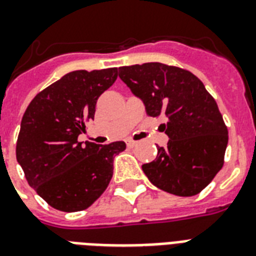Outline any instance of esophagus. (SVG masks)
Returning <instances> with one entry per match:
<instances>
[{"mask_svg":"<svg viewBox=\"0 0 256 256\" xmlns=\"http://www.w3.org/2000/svg\"><path fill=\"white\" fill-rule=\"evenodd\" d=\"M126 144H128V147L132 148V147H135V146L138 144V142L132 140V139H128V140H126Z\"/></svg>","mask_w":256,"mask_h":256,"instance_id":"1","label":"esophagus"}]
</instances>
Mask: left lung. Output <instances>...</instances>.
<instances>
[{"label": "left lung", "instance_id": "obj_1", "mask_svg": "<svg viewBox=\"0 0 256 256\" xmlns=\"http://www.w3.org/2000/svg\"><path fill=\"white\" fill-rule=\"evenodd\" d=\"M120 78L142 98L150 117L162 114L169 136L158 158L142 165L148 180L178 195L199 194L224 165L228 128L212 95L188 70L160 62L122 66Z\"/></svg>", "mask_w": 256, "mask_h": 256}]
</instances>
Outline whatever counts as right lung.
I'll list each match as a JSON object with an SVG mask.
<instances>
[{
	"instance_id": "right-lung-1",
	"label": "right lung",
	"mask_w": 256,
	"mask_h": 256,
	"mask_svg": "<svg viewBox=\"0 0 256 256\" xmlns=\"http://www.w3.org/2000/svg\"><path fill=\"white\" fill-rule=\"evenodd\" d=\"M117 76V68L68 72L38 92L23 114L16 160L30 186L58 211H83L100 198L113 176V158L126 148L124 142H78L98 98Z\"/></svg>"
}]
</instances>
